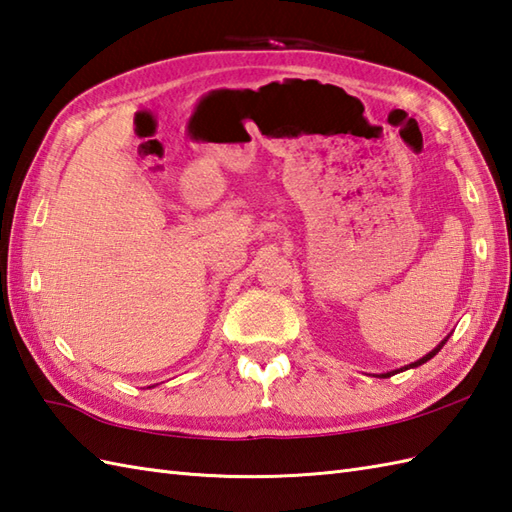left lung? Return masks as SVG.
I'll use <instances>...</instances> for the list:
<instances>
[{
    "label": "left lung",
    "mask_w": 512,
    "mask_h": 512,
    "mask_svg": "<svg viewBox=\"0 0 512 512\" xmlns=\"http://www.w3.org/2000/svg\"><path fill=\"white\" fill-rule=\"evenodd\" d=\"M447 339H449V337H447ZM447 339H445V342H442V344H440L438 348H434V350H431V352H429V355H425L423 359H418V361L410 363V368H416V366H420V363H425V361H429L431 357H434V355H436V352H438V350H440L442 346H445V344H447ZM401 370H403V368H401ZM405 370H407V368H405ZM396 372H399V370H394V372H388V374H381V377H383V379H388V377H392V374H396Z\"/></svg>",
    "instance_id": "1"
}]
</instances>
